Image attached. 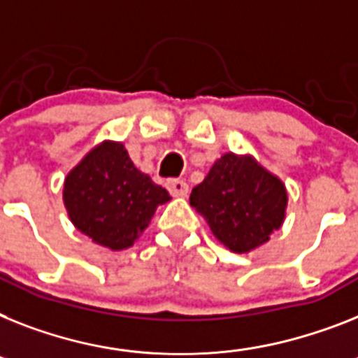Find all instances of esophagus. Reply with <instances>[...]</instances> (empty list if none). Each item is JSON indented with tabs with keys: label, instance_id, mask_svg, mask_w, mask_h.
Returning <instances> with one entry per match:
<instances>
[{
	"label": "esophagus",
	"instance_id": "34e87169",
	"mask_svg": "<svg viewBox=\"0 0 358 358\" xmlns=\"http://www.w3.org/2000/svg\"><path fill=\"white\" fill-rule=\"evenodd\" d=\"M166 188L173 197H185L188 194V185L181 179H170L166 182Z\"/></svg>",
	"mask_w": 358,
	"mask_h": 358
}]
</instances>
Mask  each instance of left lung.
I'll return each instance as SVG.
<instances>
[{
  "mask_svg": "<svg viewBox=\"0 0 358 358\" xmlns=\"http://www.w3.org/2000/svg\"><path fill=\"white\" fill-rule=\"evenodd\" d=\"M190 205L221 243L241 254L264 245L282 227L287 192L252 157L225 153L192 190Z\"/></svg>",
  "mask_w": 358,
  "mask_h": 358,
  "instance_id": "obj_1",
  "label": "left lung"
}]
</instances>
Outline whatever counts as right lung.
I'll use <instances>...</instances> for the list:
<instances>
[{
  "mask_svg": "<svg viewBox=\"0 0 358 358\" xmlns=\"http://www.w3.org/2000/svg\"><path fill=\"white\" fill-rule=\"evenodd\" d=\"M168 199L162 186L133 166L120 143L91 150L64 185V203L76 229L113 250L131 247Z\"/></svg>",
  "mask_w": 358,
  "mask_h": 358,
  "instance_id": "1",
  "label": "right lung"
}]
</instances>
